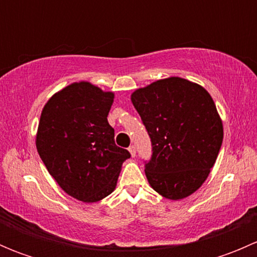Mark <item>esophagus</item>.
<instances>
[{
  "mask_svg": "<svg viewBox=\"0 0 257 257\" xmlns=\"http://www.w3.org/2000/svg\"><path fill=\"white\" fill-rule=\"evenodd\" d=\"M129 152H131L132 157H136L137 149H136V147H134V145H131V147H129Z\"/></svg>",
  "mask_w": 257,
  "mask_h": 257,
  "instance_id": "1",
  "label": "esophagus"
}]
</instances>
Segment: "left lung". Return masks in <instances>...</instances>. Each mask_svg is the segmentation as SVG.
<instances>
[{"mask_svg":"<svg viewBox=\"0 0 257 257\" xmlns=\"http://www.w3.org/2000/svg\"><path fill=\"white\" fill-rule=\"evenodd\" d=\"M132 102L152 142L145 175L155 191L178 200L198 190L221 148L222 123L210 94L172 77L137 89Z\"/></svg>","mask_w":257,"mask_h":257,"instance_id":"1","label":"left lung"}]
</instances>
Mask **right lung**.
Here are the masks:
<instances>
[{
	"label": "right lung",
	"mask_w": 257,
	"mask_h": 257,
	"mask_svg": "<svg viewBox=\"0 0 257 257\" xmlns=\"http://www.w3.org/2000/svg\"><path fill=\"white\" fill-rule=\"evenodd\" d=\"M114 94L88 82L56 93L41 114L36 138L49 174L73 198L94 203L114 190L131 153L114 142L108 113Z\"/></svg>",
	"instance_id": "add662e5"
}]
</instances>
